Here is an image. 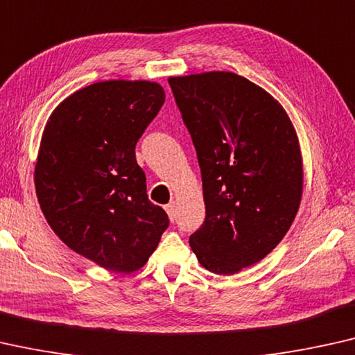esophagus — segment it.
<instances>
[{
    "label": "esophagus",
    "instance_id": "esophagus-1",
    "mask_svg": "<svg viewBox=\"0 0 355 355\" xmlns=\"http://www.w3.org/2000/svg\"><path fill=\"white\" fill-rule=\"evenodd\" d=\"M166 212H167L168 218H171V222L175 220V218H177V204H175V202L167 204V206H166Z\"/></svg>",
    "mask_w": 355,
    "mask_h": 355
}]
</instances>
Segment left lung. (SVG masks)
Returning a JSON list of instances; mask_svg holds the SVG:
<instances>
[{
    "instance_id": "obj_1",
    "label": "left lung",
    "mask_w": 355,
    "mask_h": 355,
    "mask_svg": "<svg viewBox=\"0 0 355 355\" xmlns=\"http://www.w3.org/2000/svg\"><path fill=\"white\" fill-rule=\"evenodd\" d=\"M201 167L206 220L189 236L199 263L233 275L278 246L302 198L291 119L270 93L233 72L168 77Z\"/></svg>"
}]
</instances>
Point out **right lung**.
<instances>
[{
    "label": "right lung",
    "instance_id": "obj_1",
    "mask_svg": "<svg viewBox=\"0 0 355 355\" xmlns=\"http://www.w3.org/2000/svg\"><path fill=\"white\" fill-rule=\"evenodd\" d=\"M166 92L149 80H104L58 104L35 166L42 212L59 239L114 273L141 268L168 217L148 199L135 146Z\"/></svg>",
    "mask_w": 355,
    "mask_h": 355
}]
</instances>
